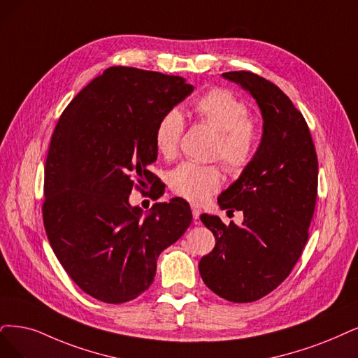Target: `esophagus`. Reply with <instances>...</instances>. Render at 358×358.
Listing matches in <instances>:
<instances>
[{
	"instance_id": "obj_1",
	"label": "esophagus",
	"mask_w": 358,
	"mask_h": 358,
	"mask_svg": "<svg viewBox=\"0 0 358 358\" xmlns=\"http://www.w3.org/2000/svg\"><path fill=\"white\" fill-rule=\"evenodd\" d=\"M192 214H193V218H194V220H199V217H201V214H202V209H201L199 206L192 205Z\"/></svg>"
}]
</instances>
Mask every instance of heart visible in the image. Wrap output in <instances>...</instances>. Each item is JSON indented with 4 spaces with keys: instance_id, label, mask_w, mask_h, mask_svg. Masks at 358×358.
<instances>
[{
    "instance_id": "obj_1",
    "label": "heart",
    "mask_w": 358,
    "mask_h": 358,
    "mask_svg": "<svg viewBox=\"0 0 358 358\" xmlns=\"http://www.w3.org/2000/svg\"><path fill=\"white\" fill-rule=\"evenodd\" d=\"M194 110L202 121L218 131L215 156L221 157L230 171L243 169L257 149V125L249 119L245 101L231 91L214 88L197 99ZM184 129V117L178 109L162 115L155 128L156 150L164 157H172L177 150ZM168 184L177 196L199 203L208 199L221 186L218 166L182 162L169 172Z\"/></svg>"
}]
</instances>
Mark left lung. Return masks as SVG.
<instances>
[{"instance_id":"obj_1","label":"left lung","mask_w":358,"mask_h":358,"mask_svg":"<svg viewBox=\"0 0 358 358\" xmlns=\"http://www.w3.org/2000/svg\"><path fill=\"white\" fill-rule=\"evenodd\" d=\"M222 78L255 99L262 137L241 177L218 196L221 209L242 210V226L201 215L214 233L215 248L201 259L199 271L218 296L252 302L279 286L302 254L315 208L319 164L306 119L279 87L245 71Z\"/></svg>"}]
</instances>
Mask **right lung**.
Wrapping results in <instances>:
<instances>
[{
	"instance_id": "obj_1",
	"label": "right lung",
	"mask_w": 358,
	"mask_h": 358,
	"mask_svg": "<svg viewBox=\"0 0 358 358\" xmlns=\"http://www.w3.org/2000/svg\"><path fill=\"white\" fill-rule=\"evenodd\" d=\"M193 90L181 76L113 66L59 119L45 162L44 227L66 273L92 298L122 303L141 295L159 255L190 226L181 197L144 215L128 199L134 177L153 180L157 121Z\"/></svg>"
}]
</instances>
